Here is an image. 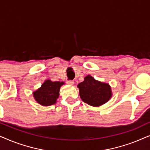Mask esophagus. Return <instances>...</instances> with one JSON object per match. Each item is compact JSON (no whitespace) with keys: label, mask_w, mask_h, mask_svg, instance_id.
<instances>
[{"label":"esophagus","mask_w":150,"mask_h":150,"mask_svg":"<svg viewBox=\"0 0 150 150\" xmlns=\"http://www.w3.org/2000/svg\"><path fill=\"white\" fill-rule=\"evenodd\" d=\"M67 83L69 84V85H74V81H71V80H69V81H67Z\"/></svg>","instance_id":"esophagus-1"}]
</instances>
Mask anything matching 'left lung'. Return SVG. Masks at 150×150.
Instances as JSON below:
<instances>
[{
  "instance_id": "left-lung-1",
  "label": "left lung",
  "mask_w": 150,
  "mask_h": 150,
  "mask_svg": "<svg viewBox=\"0 0 150 150\" xmlns=\"http://www.w3.org/2000/svg\"><path fill=\"white\" fill-rule=\"evenodd\" d=\"M82 100L93 106H99L111 98V89L108 84L96 81L90 75L78 85Z\"/></svg>"
}]
</instances>
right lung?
Returning <instances> with one entry per match:
<instances>
[{"instance_id":"add662e5","label":"right lung","mask_w":150,"mask_h":150,"mask_svg":"<svg viewBox=\"0 0 150 150\" xmlns=\"http://www.w3.org/2000/svg\"><path fill=\"white\" fill-rule=\"evenodd\" d=\"M63 82H52L47 80L43 83L40 89L33 93L35 99L42 106H50L56 103L59 96V90Z\"/></svg>"}]
</instances>
